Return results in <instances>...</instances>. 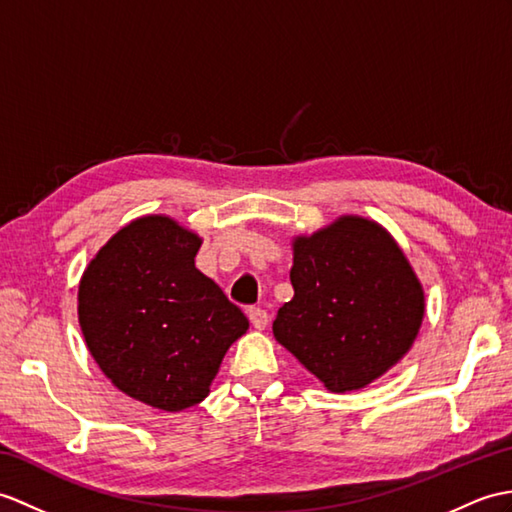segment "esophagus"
<instances>
[{
  "instance_id": "34e87169",
  "label": "esophagus",
  "mask_w": 512,
  "mask_h": 512,
  "mask_svg": "<svg viewBox=\"0 0 512 512\" xmlns=\"http://www.w3.org/2000/svg\"><path fill=\"white\" fill-rule=\"evenodd\" d=\"M248 320H251V325L255 329H266L268 312L261 310V307H251V310H248Z\"/></svg>"
}]
</instances>
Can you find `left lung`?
Masks as SVG:
<instances>
[{
  "label": "left lung",
  "instance_id": "1",
  "mask_svg": "<svg viewBox=\"0 0 512 512\" xmlns=\"http://www.w3.org/2000/svg\"><path fill=\"white\" fill-rule=\"evenodd\" d=\"M292 301L272 334L331 392L358 390L412 347L425 294L410 261L377 222L342 216L292 244Z\"/></svg>",
  "mask_w": 512,
  "mask_h": 512
}]
</instances>
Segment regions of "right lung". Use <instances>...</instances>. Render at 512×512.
<instances>
[{
  "label": "right lung",
  "instance_id": "obj_1",
  "mask_svg": "<svg viewBox=\"0 0 512 512\" xmlns=\"http://www.w3.org/2000/svg\"><path fill=\"white\" fill-rule=\"evenodd\" d=\"M202 240L168 216L137 218L91 259L78 285L87 347L113 386L181 412L209 395L248 318L194 257Z\"/></svg>",
  "mask_w": 512,
  "mask_h": 512
}]
</instances>
